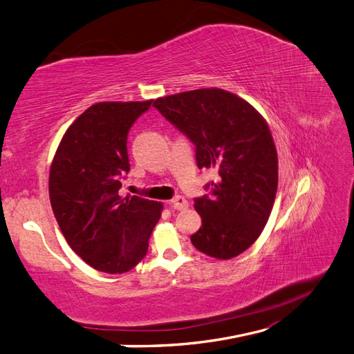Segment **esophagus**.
I'll use <instances>...</instances> for the list:
<instances>
[{"label": "esophagus", "mask_w": 354, "mask_h": 354, "mask_svg": "<svg viewBox=\"0 0 354 354\" xmlns=\"http://www.w3.org/2000/svg\"><path fill=\"white\" fill-rule=\"evenodd\" d=\"M169 205L171 207H175V209L183 211V209H187V207H188V201H187L185 197H183V196H176L174 201L169 202Z\"/></svg>", "instance_id": "esophagus-1"}]
</instances>
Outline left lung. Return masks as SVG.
<instances>
[{
	"label": "left lung",
	"mask_w": 354,
	"mask_h": 354,
	"mask_svg": "<svg viewBox=\"0 0 354 354\" xmlns=\"http://www.w3.org/2000/svg\"><path fill=\"white\" fill-rule=\"evenodd\" d=\"M153 106L196 145L198 169L218 171L209 196L196 198L202 227L193 245L218 260L239 256L263 232L277 196L278 156L266 120L220 88L160 97Z\"/></svg>",
	"instance_id": "1"
}]
</instances>
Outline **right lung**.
<instances>
[{
	"instance_id": "1",
	"label": "right lung",
	"mask_w": 354,
	"mask_h": 354,
	"mask_svg": "<svg viewBox=\"0 0 354 354\" xmlns=\"http://www.w3.org/2000/svg\"><path fill=\"white\" fill-rule=\"evenodd\" d=\"M147 102H100L62 136L49 171L52 211L66 241L85 263L122 274L147 256L162 203L120 196L129 174L127 134Z\"/></svg>"
}]
</instances>
